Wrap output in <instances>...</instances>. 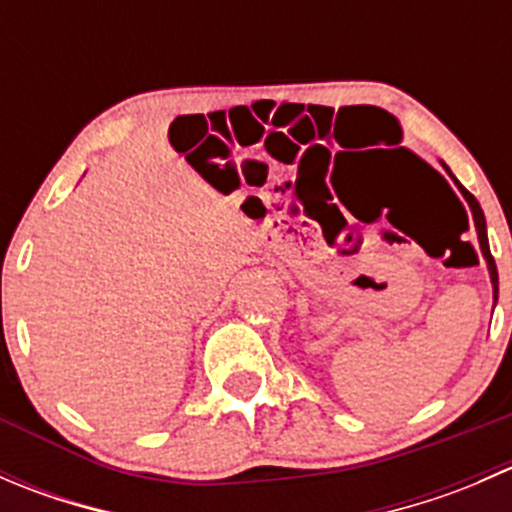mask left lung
Returning a JSON list of instances; mask_svg holds the SVG:
<instances>
[{
	"label": "left lung",
	"mask_w": 512,
	"mask_h": 512,
	"mask_svg": "<svg viewBox=\"0 0 512 512\" xmlns=\"http://www.w3.org/2000/svg\"><path fill=\"white\" fill-rule=\"evenodd\" d=\"M458 190L463 193V198L468 200V205H471V213H473V223H476V230H478V242H480V252H483L485 262H488V272H490V282H493V299H498V270H495V260L493 255H490V247H488V232H485V218H483V210H480L478 200L473 198L471 193H468L466 188H463L461 183L456 180Z\"/></svg>",
	"instance_id": "left-lung-1"
}]
</instances>
